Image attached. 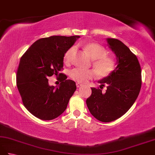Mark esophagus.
Instances as JSON below:
<instances>
[{"label": "esophagus", "mask_w": 155, "mask_h": 155, "mask_svg": "<svg viewBox=\"0 0 155 155\" xmlns=\"http://www.w3.org/2000/svg\"><path fill=\"white\" fill-rule=\"evenodd\" d=\"M77 84V87H78V88H79V87L83 86V84L79 83H77V84Z\"/></svg>", "instance_id": "1"}]
</instances>
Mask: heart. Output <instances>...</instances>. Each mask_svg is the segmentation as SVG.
<instances>
[{"label": "heart", "mask_w": 155, "mask_h": 155, "mask_svg": "<svg viewBox=\"0 0 155 155\" xmlns=\"http://www.w3.org/2000/svg\"><path fill=\"white\" fill-rule=\"evenodd\" d=\"M84 49L90 57L94 60L93 65L97 72L94 69L76 68L70 72L72 79L79 83H87L90 80L96 77L97 72L101 77H107L116 70L117 67V61L113 57H107V51L103 46L91 42L85 45ZM74 52V47H71L65 52L64 55V62L65 63H70Z\"/></svg>", "instance_id": "1"}]
</instances>
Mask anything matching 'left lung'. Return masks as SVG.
<instances>
[{
	"instance_id": "left-lung-1",
	"label": "left lung",
	"mask_w": 155,
	"mask_h": 155,
	"mask_svg": "<svg viewBox=\"0 0 155 155\" xmlns=\"http://www.w3.org/2000/svg\"><path fill=\"white\" fill-rule=\"evenodd\" d=\"M107 41L117 57V68L98 81L100 88H91L92 94L86 101L91 114L104 123L117 120L130 109L139 96L142 84L141 68L136 55L118 39L108 38ZM104 84L107 87L104 93L101 89Z\"/></svg>"
}]
</instances>
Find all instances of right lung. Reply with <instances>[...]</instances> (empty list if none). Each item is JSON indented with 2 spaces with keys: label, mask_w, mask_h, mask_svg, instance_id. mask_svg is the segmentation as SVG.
<instances>
[{
  "label": "right lung",
  "mask_w": 155,
  "mask_h": 155,
  "mask_svg": "<svg viewBox=\"0 0 155 155\" xmlns=\"http://www.w3.org/2000/svg\"><path fill=\"white\" fill-rule=\"evenodd\" d=\"M79 36H52L35 42L22 56L16 73V85L22 103L35 117L49 120L63 113L77 89L75 82L59 73L65 52ZM60 76L57 87L48 84V77Z\"/></svg>",
  "instance_id": "1"
}]
</instances>
